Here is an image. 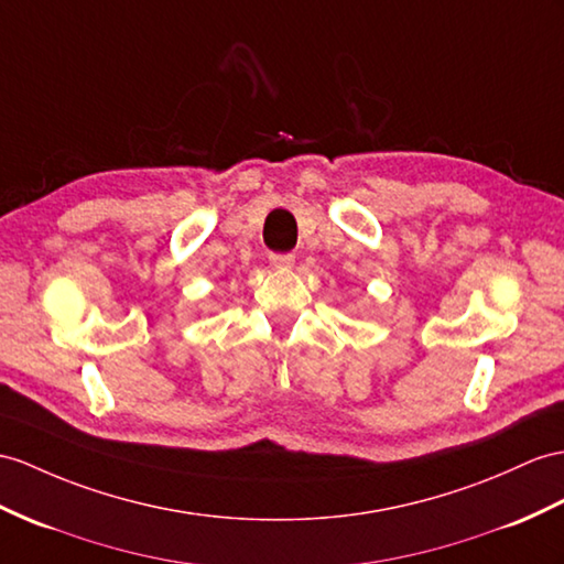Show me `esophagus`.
Returning a JSON list of instances; mask_svg holds the SVG:
<instances>
[{"label": "esophagus", "mask_w": 564, "mask_h": 564, "mask_svg": "<svg viewBox=\"0 0 564 564\" xmlns=\"http://www.w3.org/2000/svg\"><path fill=\"white\" fill-rule=\"evenodd\" d=\"M270 263L272 268L290 270L294 265V253H270Z\"/></svg>", "instance_id": "1"}]
</instances>
